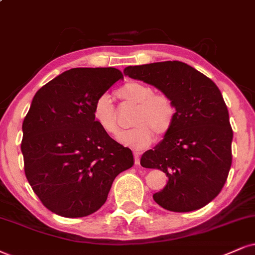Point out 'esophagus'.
<instances>
[{
	"label": "esophagus",
	"instance_id": "obj_1",
	"mask_svg": "<svg viewBox=\"0 0 255 255\" xmlns=\"http://www.w3.org/2000/svg\"><path fill=\"white\" fill-rule=\"evenodd\" d=\"M133 155H134V163H136V165H139L140 164V156H139V153L134 152Z\"/></svg>",
	"mask_w": 255,
	"mask_h": 255
}]
</instances>
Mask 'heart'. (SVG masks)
Here are the masks:
<instances>
[{
    "mask_svg": "<svg viewBox=\"0 0 255 255\" xmlns=\"http://www.w3.org/2000/svg\"><path fill=\"white\" fill-rule=\"evenodd\" d=\"M117 97L127 104L134 105L131 116L132 128L122 134L121 140L133 149H144L153 140L170 130L176 117V108L165 94H156L150 85L140 81H130L117 91ZM93 121L100 130L109 136H117L119 128L117 115L109 94H102L93 104Z\"/></svg>",
    "mask_w": 255,
    "mask_h": 255,
    "instance_id": "heart-1",
    "label": "heart"
}]
</instances>
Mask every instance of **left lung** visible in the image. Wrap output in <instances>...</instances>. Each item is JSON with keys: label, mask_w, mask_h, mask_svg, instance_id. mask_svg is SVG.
Segmentation results:
<instances>
[{"label": "left lung", "mask_w": 255, "mask_h": 255, "mask_svg": "<svg viewBox=\"0 0 255 255\" xmlns=\"http://www.w3.org/2000/svg\"><path fill=\"white\" fill-rule=\"evenodd\" d=\"M124 74L155 86L176 108L170 130L140 158L144 168L168 176L153 200L170 212L202 208L221 191L232 165L233 130L219 87L181 61L128 66Z\"/></svg>", "instance_id": "obj_1"}]
</instances>
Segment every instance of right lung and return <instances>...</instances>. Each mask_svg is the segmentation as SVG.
I'll list each match as a JSON object with an SVG mask.
<instances>
[{
	"label": "right lung",
	"instance_id": "obj_1",
	"mask_svg": "<svg viewBox=\"0 0 255 255\" xmlns=\"http://www.w3.org/2000/svg\"><path fill=\"white\" fill-rule=\"evenodd\" d=\"M122 72L72 68L37 91L23 124L24 172L47 209L65 218L97 212L122 171L133 165L128 147L103 132L92 117L96 99Z\"/></svg>",
	"mask_w": 255,
	"mask_h": 255
}]
</instances>
